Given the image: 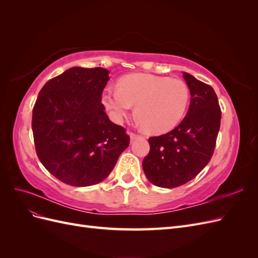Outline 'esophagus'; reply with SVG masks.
Listing matches in <instances>:
<instances>
[{
	"label": "esophagus",
	"mask_w": 258,
	"mask_h": 258,
	"mask_svg": "<svg viewBox=\"0 0 258 258\" xmlns=\"http://www.w3.org/2000/svg\"><path fill=\"white\" fill-rule=\"evenodd\" d=\"M138 137H139V135L135 134V132H130V139H131V141H134V140H136Z\"/></svg>",
	"instance_id": "obj_1"
}]
</instances>
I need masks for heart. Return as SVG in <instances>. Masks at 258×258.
I'll return each instance as SVG.
<instances>
[{
	"instance_id": "b5f03b06",
	"label": "heart",
	"mask_w": 258,
	"mask_h": 258,
	"mask_svg": "<svg viewBox=\"0 0 258 258\" xmlns=\"http://www.w3.org/2000/svg\"><path fill=\"white\" fill-rule=\"evenodd\" d=\"M189 102V89L179 79L154 74H130L118 82V88L106 87L102 103L112 118L120 122L137 105L141 123L152 134L172 130L182 120Z\"/></svg>"
}]
</instances>
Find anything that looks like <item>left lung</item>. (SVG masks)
<instances>
[{"label":"left lung","mask_w":258,"mask_h":258,"mask_svg":"<svg viewBox=\"0 0 258 258\" xmlns=\"http://www.w3.org/2000/svg\"><path fill=\"white\" fill-rule=\"evenodd\" d=\"M190 91L184 119L168 134L151 137L143 170L152 184L173 188L197 176L214 153L222 112L214 89L188 73H183Z\"/></svg>","instance_id":"1"}]
</instances>
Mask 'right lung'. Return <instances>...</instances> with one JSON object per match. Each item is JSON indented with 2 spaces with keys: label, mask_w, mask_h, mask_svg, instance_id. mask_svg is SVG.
Returning a JSON list of instances; mask_svg holds the SVG:
<instances>
[{
  "label": "right lung",
  "mask_w": 258,
  "mask_h": 258,
  "mask_svg": "<svg viewBox=\"0 0 258 258\" xmlns=\"http://www.w3.org/2000/svg\"><path fill=\"white\" fill-rule=\"evenodd\" d=\"M103 68H71L41 89L32 112L37 157L61 182H102L126 150V129L108 119L101 103L108 80Z\"/></svg>",
  "instance_id": "1"
}]
</instances>
